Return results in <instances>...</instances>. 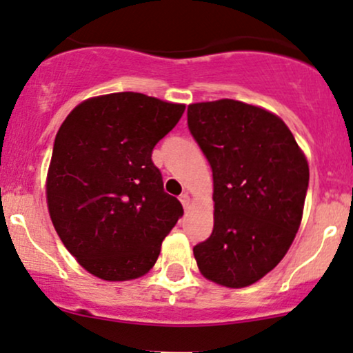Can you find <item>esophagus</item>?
Listing matches in <instances>:
<instances>
[{
    "mask_svg": "<svg viewBox=\"0 0 353 353\" xmlns=\"http://www.w3.org/2000/svg\"><path fill=\"white\" fill-rule=\"evenodd\" d=\"M180 201H181V205H183L185 210H188L190 208V203H192V200H190L188 193H183V195L180 196Z\"/></svg>",
    "mask_w": 353,
    "mask_h": 353,
    "instance_id": "34e87169",
    "label": "esophagus"
}]
</instances>
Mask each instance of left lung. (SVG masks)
Wrapping results in <instances>:
<instances>
[{
	"label": "left lung",
	"instance_id": "obj_1",
	"mask_svg": "<svg viewBox=\"0 0 353 353\" xmlns=\"http://www.w3.org/2000/svg\"><path fill=\"white\" fill-rule=\"evenodd\" d=\"M188 130L213 173V232L193 247L201 275L230 288L273 270L299 232L308 163L288 126L236 100L193 103Z\"/></svg>",
	"mask_w": 353,
	"mask_h": 353
}]
</instances>
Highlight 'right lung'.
I'll use <instances>...</instances> for the list:
<instances>
[{"label": "right lung", "instance_id": "right-lung-1", "mask_svg": "<svg viewBox=\"0 0 353 353\" xmlns=\"http://www.w3.org/2000/svg\"><path fill=\"white\" fill-rule=\"evenodd\" d=\"M185 105L143 93L85 100L59 126L46 200L63 245L85 270L108 282L145 275L183 215L152 161Z\"/></svg>", "mask_w": 353, "mask_h": 353}]
</instances>
